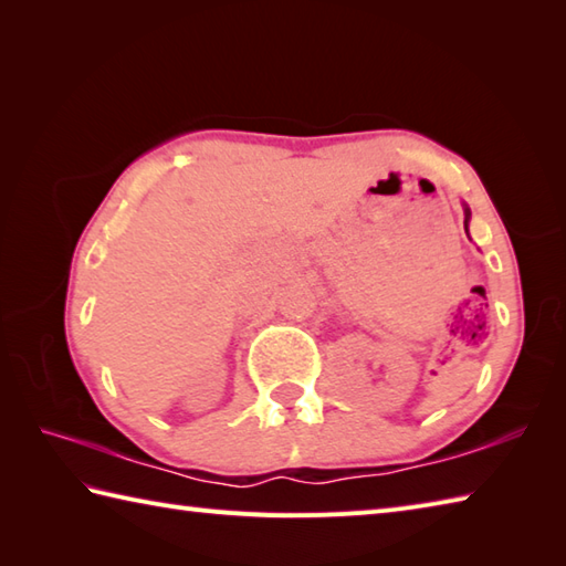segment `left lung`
Listing matches in <instances>:
<instances>
[{"instance_id":"1","label":"left lung","mask_w":566,"mask_h":566,"mask_svg":"<svg viewBox=\"0 0 566 566\" xmlns=\"http://www.w3.org/2000/svg\"><path fill=\"white\" fill-rule=\"evenodd\" d=\"M467 221H469V209L464 207V223H467Z\"/></svg>"}]
</instances>
